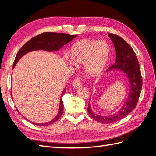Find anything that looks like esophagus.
<instances>
[{
    "mask_svg": "<svg viewBox=\"0 0 156 156\" xmlns=\"http://www.w3.org/2000/svg\"><path fill=\"white\" fill-rule=\"evenodd\" d=\"M81 80L79 78H76L73 80V87L75 88H79L81 87Z\"/></svg>",
    "mask_w": 156,
    "mask_h": 156,
    "instance_id": "obj_1",
    "label": "esophagus"
}]
</instances>
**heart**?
Listing matches in <instances>:
<instances>
[{"instance_id": "obj_1", "label": "heart", "mask_w": 156, "mask_h": 156, "mask_svg": "<svg viewBox=\"0 0 156 156\" xmlns=\"http://www.w3.org/2000/svg\"><path fill=\"white\" fill-rule=\"evenodd\" d=\"M110 55V48L104 41L80 40L69 51V59L74 64L84 63V69L90 77L100 75L106 66Z\"/></svg>"}]
</instances>
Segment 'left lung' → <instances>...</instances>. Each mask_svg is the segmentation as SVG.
I'll return each instance as SVG.
<instances>
[{
    "mask_svg": "<svg viewBox=\"0 0 156 156\" xmlns=\"http://www.w3.org/2000/svg\"><path fill=\"white\" fill-rule=\"evenodd\" d=\"M108 36L114 43L116 51V62L109 69H119L127 74L130 84V93L128 100L121 109L110 116H100L94 113L88 103V111L93 119L103 124L114 123L123 119L136 107L143 86L140 68L136 54L131 47L119 36L108 34Z\"/></svg>",
    "mask_w": 156,
    "mask_h": 156,
    "instance_id": "8db88e82",
    "label": "left lung"
}]
</instances>
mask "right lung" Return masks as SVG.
<instances>
[{
	"mask_svg": "<svg viewBox=\"0 0 156 156\" xmlns=\"http://www.w3.org/2000/svg\"><path fill=\"white\" fill-rule=\"evenodd\" d=\"M77 36L74 35H69L66 33H57V32H43L41 34L37 35L35 37H33L32 38L28 41L27 43L23 45L22 48L18 51V53L16 56V58L14 60L13 65V69L15 67L16 64L18 62L23 55H25L26 53H29L32 51H36V50H40L43 49L45 51H58L59 50L62 46L65 44H68V42L72 41L75 37H76ZM65 88L64 91L62 94V96L60 98V108L58 115H56L54 119L50 122H46L44 124H37L32 122L36 126H49L51 124H53L54 122L57 121L59 118L62 116L63 113L64 109V105L62 100V97L64 94V93L66 92ZM11 96L12 92H11ZM19 112V111H18Z\"/></svg>",
	"mask_w": 156,
	"mask_h": 156,
	"instance_id": "right-lung-1",
	"label": "right lung"
}]
</instances>
